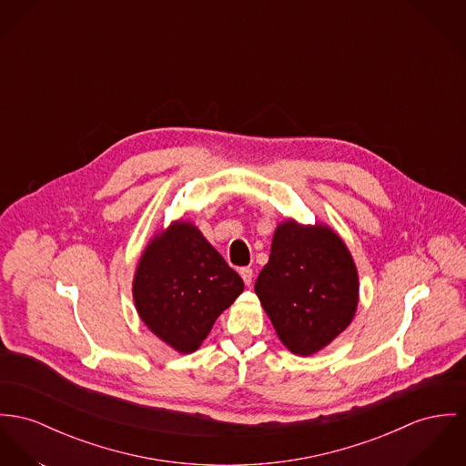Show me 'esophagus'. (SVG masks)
Masks as SVG:
<instances>
[{
	"label": "esophagus",
	"mask_w": 466,
	"mask_h": 466,
	"mask_svg": "<svg viewBox=\"0 0 466 466\" xmlns=\"http://www.w3.org/2000/svg\"><path fill=\"white\" fill-rule=\"evenodd\" d=\"M239 275H241V279H243V282H245L247 286H251V282H253V271H251V268H241V269H239Z\"/></svg>",
	"instance_id": "esophagus-1"
}]
</instances>
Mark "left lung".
Returning a JSON list of instances; mask_svg holds the SVG:
<instances>
[{
	"label": "left lung",
	"mask_w": 466,
	"mask_h": 466,
	"mask_svg": "<svg viewBox=\"0 0 466 466\" xmlns=\"http://www.w3.org/2000/svg\"><path fill=\"white\" fill-rule=\"evenodd\" d=\"M255 294L287 350L309 357L350 326L359 305V273L329 227L289 219L275 230Z\"/></svg>",
	"instance_id": "1"
}]
</instances>
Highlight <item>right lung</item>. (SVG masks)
I'll return each instance as SVG.
<instances>
[{"instance_id":"add662e5","label":"right lung","mask_w":466,"mask_h":466,"mask_svg":"<svg viewBox=\"0 0 466 466\" xmlns=\"http://www.w3.org/2000/svg\"><path fill=\"white\" fill-rule=\"evenodd\" d=\"M243 289L241 277L202 232L176 221L145 248L133 298L154 335L179 353H193Z\"/></svg>"}]
</instances>
